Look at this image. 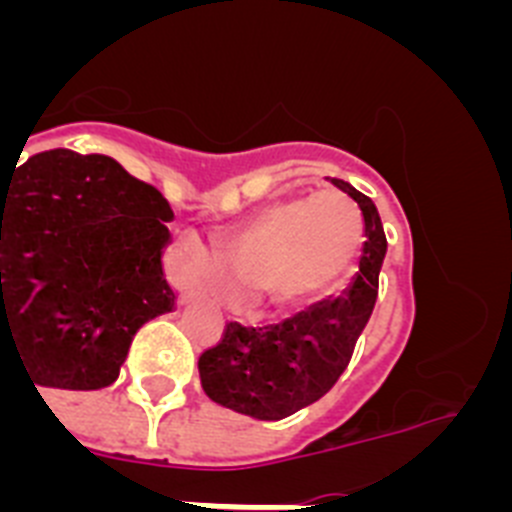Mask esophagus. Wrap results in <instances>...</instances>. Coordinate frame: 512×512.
I'll return each mask as SVG.
<instances>
[{
    "label": "esophagus",
    "mask_w": 512,
    "mask_h": 512,
    "mask_svg": "<svg viewBox=\"0 0 512 512\" xmlns=\"http://www.w3.org/2000/svg\"><path fill=\"white\" fill-rule=\"evenodd\" d=\"M197 295V287H189V289H184V300H189V297H194Z\"/></svg>",
    "instance_id": "1"
}]
</instances>
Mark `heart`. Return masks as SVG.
<instances>
[{"label":"heart","instance_id":"1","mask_svg":"<svg viewBox=\"0 0 512 512\" xmlns=\"http://www.w3.org/2000/svg\"><path fill=\"white\" fill-rule=\"evenodd\" d=\"M361 215L341 192L284 197L259 210L212 256L200 238L184 241L187 269L225 297H259L292 310L338 282L361 246Z\"/></svg>","mask_w":512,"mask_h":512}]
</instances>
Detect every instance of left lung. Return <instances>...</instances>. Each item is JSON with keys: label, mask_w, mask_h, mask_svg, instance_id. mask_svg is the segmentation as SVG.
<instances>
[{"label": "left lung", "mask_w": 512, "mask_h": 512, "mask_svg": "<svg viewBox=\"0 0 512 512\" xmlns=\"http://www.w3.org/2000/svg\"><path fill=\"white\" fill-rule=\"evenodd\" d=\"M333 184L364 215L359 274L343 295L315 302L282 323L228 320L220 341L205 348L197 361L202 390L217 405L259 420H282L320 400L354 356L377 302L387 238L374 202L343 179Z\"/></svg>", "instance_id": "left-lung-1"}]
</instances>
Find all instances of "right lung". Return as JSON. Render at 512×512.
Here are the masks:
<instances>
[{"instance_id":"right-lung-1","label":"right lung","mask_w":512,"mask_h":512,"mask_svg":"<svg viewBox=\"0 0 512 512\" xmlns=\"http://www.w3.org/2000/svg\"><path fill=\"white\" fill-rule=\"evenodd\" d=\"M171 217L110 156L53 148L0 171V351L12 343L38 387L115 382L140 325L174 307Z\"/></svg>"}]
</instances>
